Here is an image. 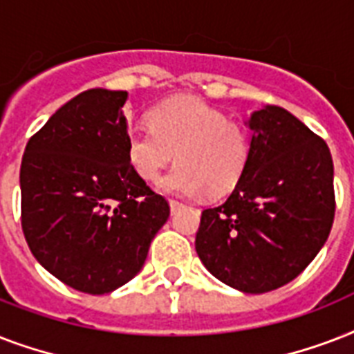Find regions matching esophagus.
<instances>
[{
	"mask_svg": "<svg viewBox=\"0 0 354 354\" xmlns=\"http://www.w3.org/2000/svg\"><path fill=\"white\" fill-rule=\"evenodd\" d=\"M169 205H171V211L174 213V211H178L180 207H182V202H178V200H169Z\"/></svg>",
	"mask_w": 354,
	"mask_h": 354,
	"instance_id": "1",
	"label": "esophagus"
}]
</instances>
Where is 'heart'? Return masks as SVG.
<instances>
[{
	"label": "heart",
	"mask_w": 354,
	"mask_h": 354,
	"mask_svg": "<svg viewBox=\"0 0 354 354\" xmlns=\"http://www.w3.org/2000/svg\"><path fill=\"white\" fill-rule=\"evenodd\" d=\"M250 152L241 124L193 97L158 104L149 128L133 130L127 139L128 163L143 182H156L174 158L178 165L158 187L180 196L230 193L246 172Z\"/></svg>",
	"instance_id": "obj_1"
}]
</instances>
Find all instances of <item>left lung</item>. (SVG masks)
Returning a JSON list of instances; mask_svg holds the SVG:
<instances>
[{
    "label": "left lung",
    "mask_w": 354,
    "mask_h": 354,
    "mask_svg": "<svg viewBox=\"0 0 354 354\" xmlns=\"http://www.w3.org/2000/svg\"><path fill=\"white\" fill-rule=\"evenodd\" d=\"M246 124V172L222 204L202 211L194 248L224 285L264 294L296 279L324 248L335 167L324 139L285 108L263 106Z\"/></svg>",
    "instance_id": "obj_1"
}]
</instances>
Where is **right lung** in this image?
I'll list each match as a JSON object with an SVG mask.
<instances>
[{
	"instance_id": "right-lung-1",
	"label": "right lung",
	"mask_w": 354,
	"mask_h": 354,
	"mask_svg": "<svg viewBox=\"0 0 354 354\" xmlns=\"http://www.w3.org/2000/svg\"><path fill=\"white\" fill-rule=\"evenodd\" d=\"M127 91L93 88L53 113L25 147L21 227L44 268L108 294L139 274L171 213L127 156Z\"/></svg>"
}]
</instances>
